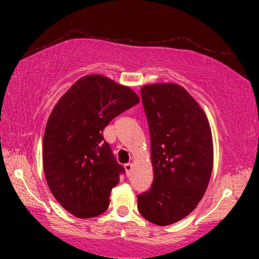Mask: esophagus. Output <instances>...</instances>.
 Masks as SVG:
<instances>
[{
  "instance_id": "esophagus-1",
  "label": "esophagus",
  "mask_w": 259,
  "mask_h": 259,
  "mask_svg": "<svg viewBox=\"0 0 259 259\" xmlns=\"http://www.w3.org/2000/svg\"><path fill=\"white\" fill-rule=\"evenodd\" d=\"M132 167H133V165L131 164V162H128V164L125 165V171H126L127 177L131 176V172H132Z\"/></svg>"
}]
</instances>
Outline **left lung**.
Wrapping results in <instances>:
<instances>
[{
	"instance_id": "1",
	"label": "left lung",
	"mask_w": 259,
	"mask_h": 259,
	"mask_svg": "<svg viewBox=\"0 0 259 259\" xmlns=\"http://www.w3.org/2000/svg\"><path fill=\"white\" fill-rule=\"evenodd\" d=\"M141 99L154 178L138 196V210L155 225H171L189 215L207 189L213 167L211 127L203 108L179 84H146Z\"/></svg>"
}]
</instances>
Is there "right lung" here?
Segmentation results:
<instances>
[{
  "mask_svg": "<svg viewBox=\"0 0 259 259\" xmlns=\"http://www.w3.org/2000/svg\"><path fill=\"white\" fill-rule=\"evenodd\" d=\"M139 101L130 87L92 74L77 80L53 108L42 148L45 177L55 199L75 217L93 218L108 208L125 169L102 131Z\"/></svg>",
  "mask_w": 259,
  "mask_h": 259,
  "instance_id": "obj_1",
  "label": "right lung"
}]
</instances>
